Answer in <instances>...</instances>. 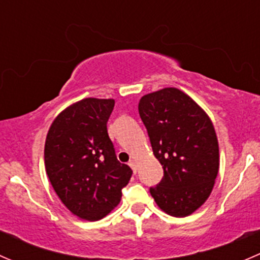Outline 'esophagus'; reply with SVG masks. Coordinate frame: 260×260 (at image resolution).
Masks as SVG:
<instances>
[{"instance_id":"esophagus-1","label":"esophagus","mask_w":260,"mask_h":260,"mask_svg":"<svg viewBox=\"0 0 260 260\" xmlns=\"http://www.w3.org/2000/svg\"><path fill=\"white\" fill-rule=\"evenodd\" d=\"M128 165H129L131 169H132L133 172H135V174H136V172H137V164H136L135 159H131L129 164H128Z\"/></svg>"}]
</instances>
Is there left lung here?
<instances>
[{"label": "left lung", "instance_id": "1", "mask_svg": "<svg viewBox=\"0 0 260 260\" xmlns=\"http://www.w3.org/2000/svg\"><path fill=\"white\" fill-rule=\"evenodd\" d=\"M140 117L164 177L149 187L159 209L176 217L192 214L210 196L219 171V145L208 114L176 88L142 96Z\"/></svg>", "mask_w": 260, "mask_h": 260}]
</instances>
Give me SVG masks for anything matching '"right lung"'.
Listing matches in <instances>:
<instances>
[{"label": "right lung", "instance_id": "obj_1", "mask_svg": "<svg viewBox=\"0 0 260 260\" xmlns=\"http://www.w3.org/2000/svg\"><path fill=\"white\" fill-rule=\"evenodd\" d=\"M113 99L86 98L62 111L45 142V169L55 192L81 219L95 221L119 204L133 171L120 164L107 122Z\"/></svg>", "mask_w": 260, "mask_h": 260}]
</instances>
